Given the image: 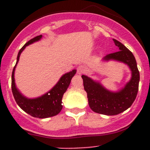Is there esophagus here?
Here are the masks:
<instances>
[{
	"mask_svg": "<svg viewBox=\"0 0 150 150\" xmlns=\"http://www.w3.org/2000/svg\"><path fill=\"white\" fill-rule=\"evenodd\" d=\"M86 72V68L83 65H80L77 67V74L79 75H81V74H85Z\"/></svg>",
	"mask_w": 150,
	"mask_h": 150,
	"instance_id": "1",
	"label": "esophagus"
}]
</instances>
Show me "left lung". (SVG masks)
<instances>
[{"instance_id": "1", "label": "left lung", "mask_w": 150, "mask_h": 150, "mask_svg": "<svg viewBox=\"0 0 150 150\" xmlns=\"http://www.w3.org/2000/svg\"><path fill=\"white\" fill-rule=\"evenodd\" d=\"M113 40L119 51L108 54L104 60H116L126 64L132 71V78L125 86L116 92L106 89L100 83L83 75V86L86 91L88 105L94 112L107 116H114L128 109L137 95L140 73L132 52L120 41Z\"/></svg>"}]
</instances>
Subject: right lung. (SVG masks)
Listing matches in <instances>:
<instances>
[{"label":"right lung","mask_w":150,"mask_h":150,"mask_svg":"<svg viewBox=\"0 0 150 150\" xmlns=\"http://www.w3.org/2000/svg\"><path fill=\"white\" fill-rule=\"evenodd\" d=\"M41 38H42V35H39L30 40L19 50L18 56H17L16 64L15 67L13 70V73H12L11 86L13 97L20 108H22L25 112L28 113L33 117L44 119V118L55 116L61 112L62 107H63V106L62 105V97H63L64 93L68 88L69 85L71 83V79L75 75L76 71L73 70L71 72L64 74L53 88H52L49 92L39 97V98L30 99L22 95L16 86L15 79H14L15 68L16 67L18 60H19V56L24 49L29 44H31L36 41L40 40Z\"/></svg>","instance_id":"1"}]
</instances>
